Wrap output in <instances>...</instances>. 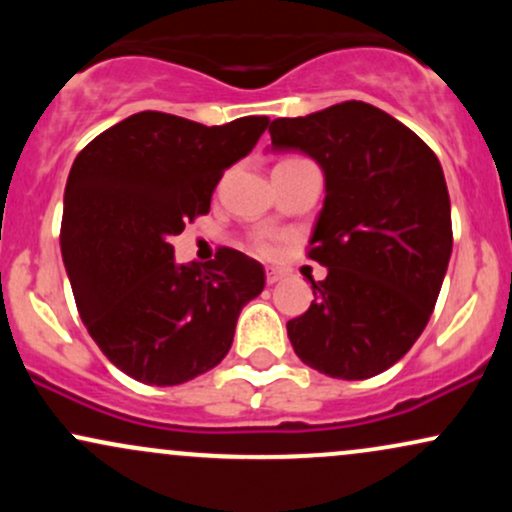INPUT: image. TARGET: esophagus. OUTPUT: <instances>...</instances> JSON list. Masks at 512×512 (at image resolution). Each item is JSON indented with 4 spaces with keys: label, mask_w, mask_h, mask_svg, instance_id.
<instances>
[{
    "label": "esophagus",
    "mask_w": 512,
    "mask_h": 512,
    "mask_svg": "<svg viewBox=\"0 0 512 512\" xmlns=\"http://www.w3.org/2000/svg\"><path fill=\"white\" fill-rule=\"evenodd\" d=\"M284 272H281V269H276V267H269L267 272H264V279H267V284L269 286H274V284H279L281 279H284Z\"/></svg>",
    "instance_id": "1"
}]
</instances>
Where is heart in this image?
<instances>
[{"mask_svg":"<svg viewBox=\"0 0 512 512\" xmlns=\"http://www.w3.org/2000/svg\"><path fill=\"white\" fill-rule=\"evenodd\" d=\"M250 245L257 255H262V257L274 255V240H272V236H267V233H257V236H252Z\"/></svg>","mask_w":512,"mask_h":512,"instance_id":"heart-1","label":"heart"}]
</instances>
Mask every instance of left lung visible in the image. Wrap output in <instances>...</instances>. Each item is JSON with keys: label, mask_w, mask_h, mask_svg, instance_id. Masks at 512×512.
<instances>
[{"label": "left lung", "mask_w": 512, "mask_h": 512, "mask_svg": "<svg viewBox=\"0 0 512 512\" xmlns=\"http://www.w3.org/2000/svg\"><path fill=\"white\" fill-rule=\"evenodd\" d=\"M272 149L325 170L308 257L327 267L315 301L286 322L298 358L342 380L383 373L421 337L452 252L450 197L436 154L363 101L269 125Z\"/></svg>", "instance_id": "left-lung-1"}]
</instances>
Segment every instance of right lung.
Masks as SVG:
<instances>
[{"instance_id": "right-lung-1", "label": "right lung", "mask_w": 512, "mask_h": 512, "mask_svg": "<svg viewBox=\"0 0 512 512\" xmlns=\"http://www.w3.org/2000/svg\"><path fill=\"white\" fill-rule=\"evenodd\" d=\"M269 117L207 127L129 115L76 156L64 190L62 260L98 349L129 378L180 385L219 366L264 269L233 248L175 264L173 236L209 214L223 170L248 156Z\"/></svg>"}]
</instances>
